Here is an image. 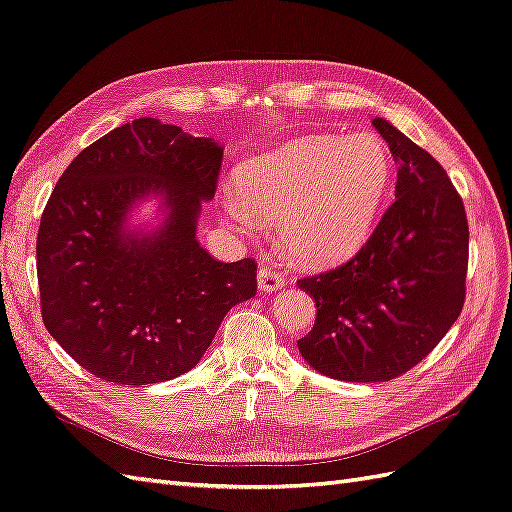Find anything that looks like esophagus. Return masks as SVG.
I'll list each match as a JSON object with an SVG mask.
<instances>
[{
	"instance_id": "obj_1",
	"label": "esophagus",
	"mask_w": 512,
	"mask_h": 512,
	"mask_svg": "<svg viewBox=\"0 0 512 512\" xmlns=\"http://www.w3.org/2000/svg\"><path fill=\"white\" fill-rule=\"evenodd\" d=\"M284 286V273L273 267H262L258 271V288L265 290V293H273Z\"/></svg>"
}]
</instances>
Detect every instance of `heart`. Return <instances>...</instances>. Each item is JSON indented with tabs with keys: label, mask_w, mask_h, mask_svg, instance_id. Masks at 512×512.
Masks as SVG:
<instances>
[{
	"label": "heart",
	"mask_w": 512,
	"mask_h": 512,
	"mask_svg": "<svg viewBox=\"0 0 512 512\" xmlns=\"http://www.w3.org/2000/svg\"><path fill=\"white\" fill-rule=\"evenodd\" d=\"M390 178L377 135L301 137L243 163L224 206L241 228L278 222L284 247L306 265H331L368 239Z\"/></svg>",
	"instance_id": "obj_1"
}]
</instances>
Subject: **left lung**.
<instances>
[{
    "instance_id": "1",
    "label": "left lung",
    "mask_w": 512,
    "mask_h": 512,
    "mask_svg": "<svg viewBox=\"0 0 512 512\" xmlns=\"http://www.w3.org/2000/svg\"><path fill=\"white\" fill-rule=\"evenodd\" d=\"M396 200L368 241L340 267L297 280L316 319L297 347L321 375L377 383L405 375L431 353L465 303L469 226L439 161L383 118Z\"/></svg>"
}]
</instances>
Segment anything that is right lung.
Masks as SVG:
<instances>
[{
  "mask_svg": "<svg viewBox=\"0 0 512 512\" xmlns=\"http://www.w3.org/2000/svg\"><path fill=\"white\" fill-rule=\"evenodd\" d=\"M222 157L213 140L137 118L81 150L55 183L36 237L40 312L90 375L118 385L183 375L228 310L256 295V260L219 262L196 239ZM148 192L166 200L164 226L124 235L132 202Z\"/></svg>",
  "mask_w": 512,
  "mask_h": 512,
  "instance_id": "obj_1",
  "label": "right lung"
}]
</instances>
